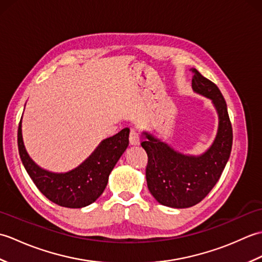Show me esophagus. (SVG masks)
Here are the masks:
<instances>
[{"mask_svg":"<svg viewBox=\"0 0 262 262\" xmlns=\"http://www.w3.org/2000/svg\"><path fill=\"white\" fill-rule=\"evenodd\" d=\"M129 143H130V145H138V144L141 143L140 135H138V133H137L136 129H130Z\"/></svg>","mask_w":262,"mask_h":262,"instance_id":"obj_1","label":"esophagus"}]
</instances>
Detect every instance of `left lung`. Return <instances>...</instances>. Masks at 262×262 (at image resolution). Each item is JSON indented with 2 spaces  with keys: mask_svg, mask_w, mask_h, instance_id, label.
I'll use <instances>...</instances> for the list:
<instances>
[{
  "mask_svg": "<svg viewBox=\"0 0 262 262\" xmlns=\"http://www.w3.org/2000/svg\"><path fill=\"white\" fill-rule=\"evenodd\" d=\"M191 72L192 90L210 99L219 114V129L213 144L194 157L176 151L147 132H143L141 143L148 158V190L161 205L172 208H188L202 202L219 181L232 149V125L223 94L196 69Z\"/></svg>",
  "mask_w": 262,
  "mask_h": 262,
  "instance_id": "left-lung-1",
  "label": "left lung"
}]
</instances>
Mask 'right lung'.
<instances>
[{
  "mask_svg": "<svg viewBox=\"0 0 262 262\" xmlns=\"http://www.w3.org/2000/svg\"><path fill=\"white\" fill-rule=\"evenodd\" d=\"M129 129L105 138L77 168L65 173L41 169L27 153L22 140L21 120L18 128L19 154L28 174L43 196L62 207L82 208L96 202L108 183L109 174L129 144Z\"/></svg>",
  "mask_w": 262,
  "mask_h": 262,
  "instance_id": "right-lung-1",
  "label": "right lung"
}]
</instances>
